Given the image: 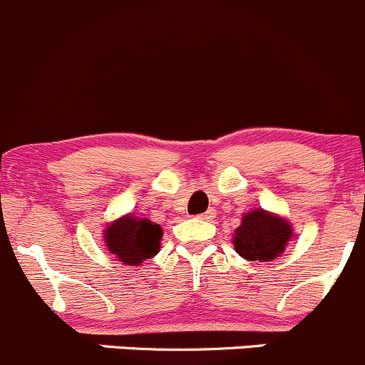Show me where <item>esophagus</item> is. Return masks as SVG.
Masks as SVG:
<instances>
[{
  "instance_id": "esophagus-1",
  "label": "esophagus",
  "mask_w": 365,
  "mask_h": 365,
  "mask_svg": "<svg viewBox=\"0 0 365 365\" xmlns=\"http://www.w3.org/2000/svg\"><path fill=\"white\" fill-rule=\"evenodd\" d=\"M197 217H200V219H207V221H210V219L215 217V210H212V208H210V210H207V212H205V214H200V215H197Z\"/></svg>"
}]
</instances>
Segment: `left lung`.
<instances>
[{
  "label": "left lung",
  "mask_w": 365,
  "mask_h": 365,
  "mask_svg": "<svg viewBox=\"0 0 365 365\" xmlns=\"http://www.w3.org/2000/svg\"><path fill=\"white\" fill-rule=\"evenodd\" d=\"M291 237V222L257 208L244 214L242 222L233 235V246L246 260L271 262L284 253Z\"/></svg>",
  "instance_id": "left-lung-1"
}]
</instances>
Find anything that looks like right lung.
I'll list each match as a JSON object with an SVG mask.
<instances>
[{
    "label": "right lung",
    "mask_w": 365,
    "mask_h": 365,
    "mask_svg": "<svg viewBox=\"0 0 365 365\" xmlns=\"http://www.w3.org/2000/svg\"><path fill=\"white\" fill-rule=\"evenodd\" d=\"M108 251L126 265H140L160 250L162 228L157 222L135 215H123L103 232Z\"/></svg>",
    "instance_id": "obj_1"
}]
</instances>
